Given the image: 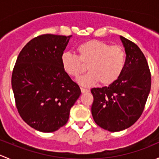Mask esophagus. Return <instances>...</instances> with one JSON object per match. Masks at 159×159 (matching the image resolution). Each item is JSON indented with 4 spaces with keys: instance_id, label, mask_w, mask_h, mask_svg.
Here are the masks:
<instances>
[{
    "instance_id": "1",
    "label": "esophagus",
    "mask_w": 159,
    "mask_h": 159,
    "mask_svg": "<svg viewBox=\"0 0 159 159\" xmlns=\"http://www.w3.org/2000/svg\"><path fill=\"white\" fill-rule=\"evenodd\" d=\"M81 91L82 94H85V93H89V89H83V88H81Z\"/></svg>"
}]
</instances>
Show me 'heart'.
I'll use <instances>...</instances> for the list:
<instances>
[{
	"label": "heart",
	"instance_id": "1",
	"mask_svg": "<svg viewBox=\"0 0 159 159\" xmlns=\"http://www.w3.org/2000/svg\"><path fill=\"white\" fill-rule=\"evenodd\" d=\"M78 55L65 52L61 57V66L65 73L78 78L85 70L88 72L78 78L80 84L85 87L98 82L109 85L115 82L122 73L125 66L126 53L120 45H111L99 40L84 41L77 48Z\"/></svg>",
	"mask_w": 159,
	"mask_h": 159
}]
</instances>
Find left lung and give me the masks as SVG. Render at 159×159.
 <instances>
[{"instance_id":"8db88e82","label":"left lung","mask_w":159,"mask_h":159,"mask_svg":"<svg viewBox=\"0 0 159 159\" xmlns=\"http://www.w3.org/2000/svg\"><path fill=\"white\" fill-rule=\"evenodd\" d=\"M126 53L121 76L108 87L91 90L94 97L91 114L96 124L109 131L125 130L137 121L151 90V72L137 44L120 36Z\"/></svg>"}]
</instances>
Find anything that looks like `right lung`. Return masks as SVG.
<instances>
[{
    "mask_svg": "<svg viewBox=\"0 0 159 159\" xmlns=\"http://www.w3.org/2000/svg\"><path fill=\"white\" fill-rule=\"evenodd\" d=\"M70 37L45 34L33 38L20 51L13 69L17 111L28 125L42 132L65 125L81 95L79 86L61 62Z\"/></svg>",
    "mask_w": 159,
    "mask_h": 159,
    "instance_id": "obj_1",
    "label": "right lung"
}]
</instances>
